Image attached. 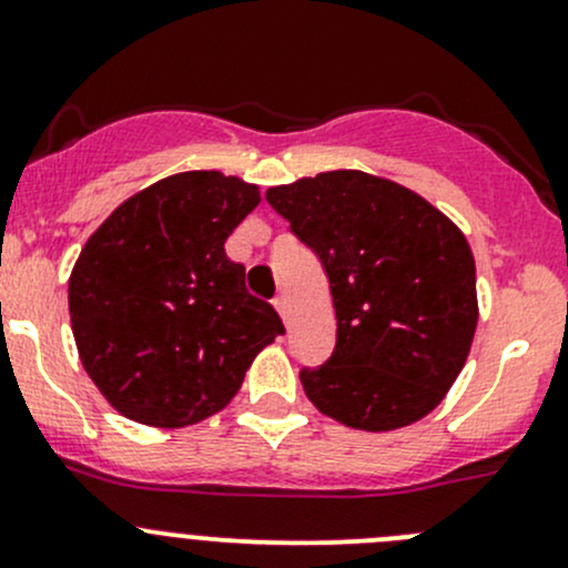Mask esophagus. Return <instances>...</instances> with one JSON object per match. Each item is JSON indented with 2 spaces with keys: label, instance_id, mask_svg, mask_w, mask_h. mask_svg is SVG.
<instances>
[{
  "label": "esophagus",
  "instance_id": "obj_1",
  "mask_svg": "<svg viewBox=\"0 0 568 568\" xmlns=\"http://www.w3.org/2000/svg\"><path fill=\"white\" fill-rule=\"evenodd\" d=\"M272 305L277 307V313H280V316H283V318H288V296H285V294L274 296V300H272Z\"/></svg>",
  "mask_w": 568,
  "mask_h": 568
}]
</instances>
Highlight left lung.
<instances>
[{"label":"left lung","instance_id":"8db88e82","mask_svg":"<svg viewBox=\"0 0 568 568\" xmlns=\"http://www.w3.org/2000/svg\"><path fill=\"white\" fill-rule=\"evenodd\" d=\"M329 277L335 352L300 379L318 412L393 432L426 417L462 374L478 326L467 239L387 178L329 170L266 192Z\"/></svg>","mask_w":568,"mask_h":568}]
</instances>
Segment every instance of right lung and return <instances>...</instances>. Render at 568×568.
Listing matches in <instances>:
<instances>
[{
	"instance_id": "add662e5",
	"label": "right lung",
	"mask_w": 568,
	"mask_h": 568,
	"mask_svg": "<svg viewBox=\"0 0 568 568\" xmlns=\"http://www.w3.org/2000/svg\"><path fill=\"white\" fill-rule=\"evenodd\" d=\"M261 203L255 183L192 170L106 216L68 280L79 359L123 417L181 428L225 409L285 326L225 255Z\"/></svg>"
}]
</instances>
